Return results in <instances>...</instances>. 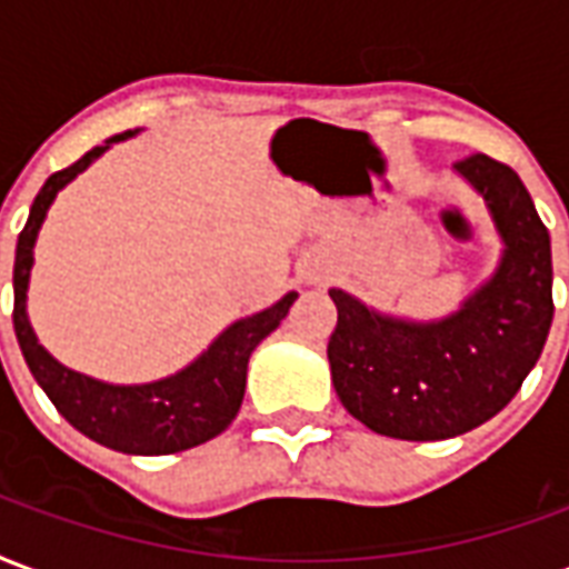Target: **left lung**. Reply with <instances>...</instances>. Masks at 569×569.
<instances>
[{"mask_svg": "<svg viewBox=\"0 0 569 569\" xmlns=\"http://www.w3.org/2000/svg\"><path fill=\"white\" fill-rule=\"evenodd\" d=\"M500 238L495 273L440 319H407L343 289L328 296L331 382L349 416L395 440H446L507 407L552 328V241L528 189L486 153L456 162Z\"/></svg>", "mask_w": 569, "mask_h": 569, "instance_id": "obj_1", "label": "left lung"}]
</instances>
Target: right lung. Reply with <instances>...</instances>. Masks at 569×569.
Listing matches in <instances>:
<instances>
[{
    "label": "right lung",
    "mask_w": 569,
    "mask_h": 569,
    "mask_svg": "<svg viewBox=\"0 0 569 569\" xmlns=\"http://www.w3.org/2000/svg\"><path fill=\"white\" fill-rule=\"evenodd\" d=\"M138 134V129L113 134L102 147H92L74 166L50 174L48 183L32 201L29 220L17 238L14 256V335L36 382L44 389L53 407L71 428L96 443L126 452V456H171L192 446L208 443L222 435L238 416L247 389V365L273 328L280 326L296 305L298 292H286L277 305L264 307L252 317L231 322L220 331L199 359L171 377L138 386L96 380L81 370L66 368L41 347L27 313L29 273L36 264V241L50 204L71 180L99 159L104 150Z\"/></svg>",
    "instance_id": "right-lung-1"
}]
</instances>
